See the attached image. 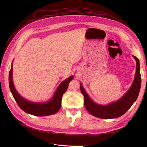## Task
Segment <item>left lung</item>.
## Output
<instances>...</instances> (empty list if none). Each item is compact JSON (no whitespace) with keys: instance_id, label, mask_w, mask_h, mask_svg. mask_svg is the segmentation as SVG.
<instances>
[{"instance_id":"1","label":"left lung","mask_w":147,"mask_h":147,"mask_svg":"<svg viewBox=\"0 0 147 147\" xmlns=\"http://www.w3.org/2000/svg\"><path fill=\"white\" fill-rule=\"evenodd\" d=\"M136 60V72L135 79L131 87L126 94L119 100L107 105H101L94 103L89 97L82 84L80 90L84 96V104L88 112L96 117L102 119H111L122 116L131 108L137 99L141 86V75L140 73L139 60L133 56Z\"/></svg>"}]
</instances>
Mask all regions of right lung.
Instances as JSON below:
<instances>
[{
	"label": "right lung",
	"instance_id": "obj_1",
	"mask_svg": "<svg viewBox=\"0 0 147 147\" xmlns=\"http://www.w3.org/2000/svg\"><path fill=\"white\" fill-rule=\"evenodd\" d=\"M12 69L13 67H11L8 77L9 86L13 97L21 109L26 113L38 117L48 116L58 112L61 108L63 95L67 90L69 83L73 79V76L67 78L60 84L54 96L50 101L46 103H33L25 100L16 91L13 83Z\"/></svg>",
	"mask_w": 147,
	"mask_h": 147
}]
</instances>
